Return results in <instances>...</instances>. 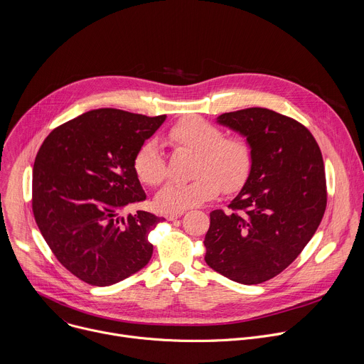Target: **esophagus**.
Here are the masks:
<instances>
[{"instance_id":"34e87169","label":"esophagus","mask_w":364,"mask_h":364,"mask_svg":"<svg viewBox=\"0 0 364 364\" xmlns=\"http://www.w3.org/2000/svg\"><path fill=\"white\" fill-rule=\"evenodd\" d=\"M183 215H184V212H168V213H166V219H168V220H174V219L181 218Z\"/></svg>"}]
</instances>
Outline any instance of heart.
<instances>
[{
    "mask_svg": "<svg viewBox=\"0 0 364 364\" xmlns=\"http://www.w3.org/2000/svg\"><path fill=\"white\" fill-rule=\"evenodd\" d=\"M167 144L174 149L196 152L187 183L171 181L155 197V204L164 212H184L213 198L220 187L230 193L247 180L253 155L252 146L242 135H225L223 129L201 117H184L166 132ZM132 167L146 186H160L167 177L164 152L155 141L142 142L134 154Z\"/></svg>",
    "mask_w": 364,
    "mask_h": 364,
    "instance_id": "heart-1",
    "label": "heart"
}]
</instances>
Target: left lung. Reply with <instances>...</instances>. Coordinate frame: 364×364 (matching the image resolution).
I'll use <instances>...</instances> for the list:
<instances>
[{"mask_svg":"<svg viewBox=\"0 0 364 364\" xmlns=\"http://www.w3.org/2000/svg\"><path fill=\"white\" fill-rule=\"evenodd\" d=\"M218 122L246 136L253 163L229 210L210 213L204 261L239 284H262L295 261L321 223L323 155L302 124L267 108L228 112Z\"/></svg>","mask_w":364,"mask_h":364,"instance_id":"8db88e82","label":"left lung"}]
</instances>
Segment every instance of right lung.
I'll list each match as a JSON object with an SVG mask.
<instances>
[{"label":"right lung","instance_id":"add662e5","mask_svg":"<svg viewBox=\"0 0 364 364\" xmlns=\"http://www.w3.org/2000/svg\"><path fill=\"white\" fill-rule=\"evenodd\" d=\"M164 119L93 109L55 128L36 155V223L58 261L89 285L117 284L149 262L148 235L164 218L121 213L146 197L134 154Z\"/></svg>","mask_w":364,"mask_h":364}]
</instances>
